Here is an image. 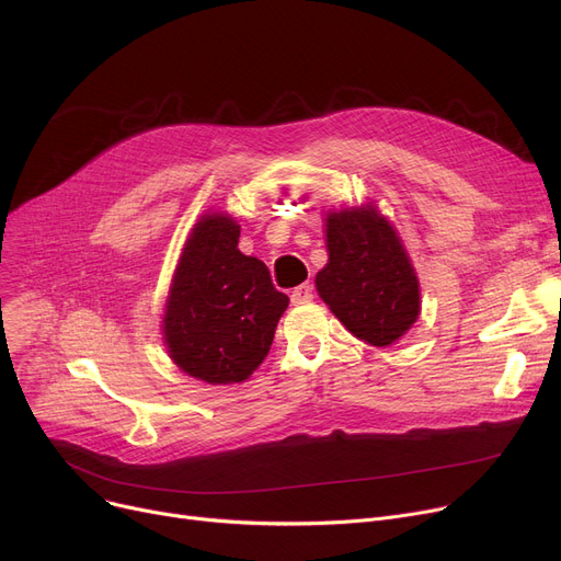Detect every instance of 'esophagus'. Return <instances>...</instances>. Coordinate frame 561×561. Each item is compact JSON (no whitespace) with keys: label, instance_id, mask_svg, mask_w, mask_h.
<instances>
[{"label":"esophagus","instance_id":"34e87169","mask_svg":"<svg viewBox=\"0 0 561 561\" xmlns=\"http://www.w3.org/2000/svg\"><path fill=\"white\" fill-rule=\"evenodd\" d=\"M313 300V286L311 284H300L298 288L290 290V302L293 305H305Z\"/></svg>","mask_w":561,"mask_h":561}]
</instances>
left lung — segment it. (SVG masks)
I'll list each match as a JSON object with an SVG mask.
<instances>
[{"instance_id": "left-lung-1", "label": "left lung", "mask_w": 561, "mask_h": 561, "mask_svg": "<svg viewBox=\"0 0 561 561\" xmlns=\"http://www.w3.org/2000/svg\"><path fill=\"white\" fill-rule=\"evenodd\" d=\"M328 263L316 275L320 300L359 341L387 347L421 313V284L398 229L373 202L328 211Z\"/></svg>"}]
</instances>
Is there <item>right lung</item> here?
I'll return each instance as SVG.
<instances>
[{
    "mask_svg": "<svg viewBox=\"0 0 561 561\" xmlns=\"http://www.w3.org/2000/svg\"><path fill=\"white\" fill-rule=\"evenodd\" d=\"M241 225L222 211L191 229L163 309L170 359L206 385H239L268 355L288 298L265 263L239 250Z\"/></svg>",
    "mask_w": 561,
    "mask_h": 561,
    "instance_id": "right-lung-1",
    "label": "right lung"
}]
</instances>
